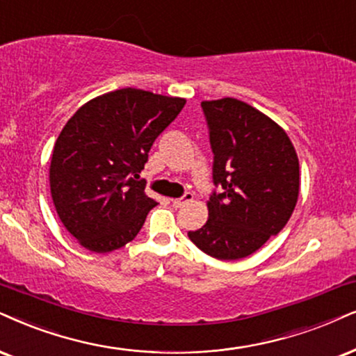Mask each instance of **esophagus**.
Returning <instances> with one entry per match:
<instances>
[{
    "instance_id": "esophagus-1",
    "label": "esophagus",
    "mask_w": 356,
    "mask_h": 356,
    "mask_svg": "<svg viewBox=\"0 0 356 356\" xmlns=\"http://www.w3.org/2000/svg\"><path fill=\"white\" fill-rule=\"evenodd\" d=\"M192 200H193V193L192 192H186L181 197V199H172V205L177 207V209H179V207L186 205V204H188V202H192Z\"/></svg>"
}]
</instances>
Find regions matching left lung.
Wrapping results in <instances>:
<instances>
[{
	"label": "left lung",
	"instance_id": "1",
	"mask_svg": "<svg viewBox=\"0 0 356 356\" xmlns=\"http://www.w3.org/2000/svg\"><path fill=\"white\" fill-rule=\"evenodd\" d=\"M213 151L209 220L188 232L211 258L253 254L289 222L299 197V159L277 123L236 98L202 102Z\"/></svg>",
	"mask_w": 356,
	"mask_h": 356
}]
</instances>
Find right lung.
<instances>
[{
	"mask_svg": "<svg viewBox=\"0 0 356 356\" xmlns=\"http://www.w3.org/2000/svg\"><path fill=\"white\" fill-rule=\"evenodd\" d=\"M186 100L121 88L90 100L67 121L52 151L49 182L67 232L93 253L129 243L157 202L136 181L154 139Z\"/></svg>",
	"mask_w": 356,
	"mask_h": 356,
	"instance_id": "obj_1",
	"label": "right lung"
}]
</instances>
